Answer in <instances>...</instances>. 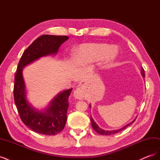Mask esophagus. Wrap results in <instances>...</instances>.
Here are the masks:
<instances>
[{
  "label": "esophagus",
  "instance_id": "esophagus-1",
  "mask_svg": "<svg viewBox=\"0 0 160 160\" xmlns=\"http://www.w3.org/2000/svg\"><path fill=\"white\" fill-rule=\"evenodd\" d=\"M74 97L77 99H83L85 97V91L83 87H79L74 91Z\"/></svg>",
  "mask_w": 160,
  "mask_h": 160
}]
</instances>
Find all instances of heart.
Listing matches in <instances>:
<instances>
[{
  "label": "heart",
  "instance_id": "obj_1",
  "mask_svg": "<svg viewBox=\"0 0 160 160\" xmlns=\"http://www.w3.org/2000/svg\"><path fill=\"white\" fill-rule=\"evenodd\" d=\"M116 53L105 44H85L82 45L77 52L78 59L85 62H94L105 59L107 63L115 58Z\"/></svg>",
  "mask_w": 160,
  "mask_h": 160
}]
</instances>
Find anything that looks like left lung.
<instances>
[{"label":"left lung","instance_id":"8db88e82","mask_svg":"<svg viewBox=\"0 0 160 160\" xmlns=\"http://www.w3.org/2000/svg\"><path fill=\"white\" fill-rule=\"evenodd\" d=\"M141 72H142V75L143 76V77H145V72H144V69L143 68H142V71H141ZM91 106V105H90ZM135 120H133V122L132 123H130L129 124H128L127 125H125V127H123V128L120 129H118V130H113V131H105V130H103L102 129H101L100 128H99V126L98 125L96 124V123L94 122V120L93 119V118H92V117L91 116V125H92V128H93V129H94L95 132H96L100 134V135H111V134H115L116 133H118L119 132H121V131L123 130L124 129L126 128L128 126H129V125H130L132 123H133Z\"/></svg>","mask_w":160,"mask_h":160}]
</instances>
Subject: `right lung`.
I'll return each instance as SVG.
<instances>
[{"label":"right lung","instance_id":"1","mask_svg":"<svg viewBox=\"0 0 160 160\" xmlns=\"http://www.w3.org/2000/svg\"><path fill=\"white\" fill-rule=\"evenodd\" d=\"M68 38L67 36L43 35L27 48L18 62L14 75V103L23 123L38 133L55 135L64 129L69 105L68 99L72 89L65 90L58 95L44 112H38L27 101L22 68L41 57L56 54L62 43Z\"/></svg>","mask_w":160,"mask_h":160}]
</instances>
